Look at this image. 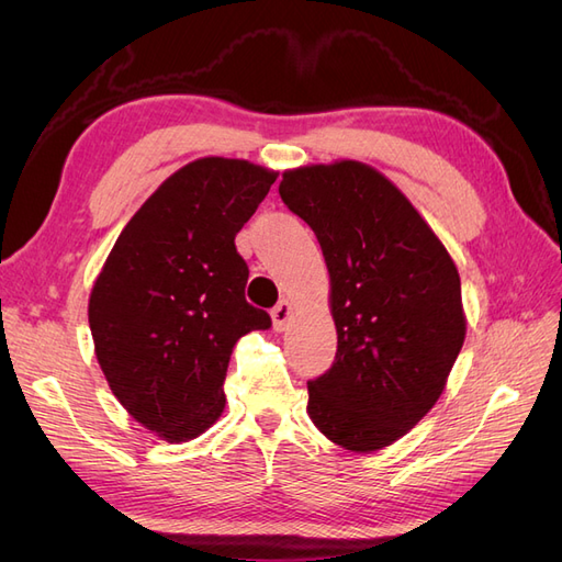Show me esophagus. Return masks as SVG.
<instances>
[{
    "label": "esophagus",
    "mask_w": 562,
    "mask_h": 562,
    "mask_svg": "<svg viewBox=\"0 0 562 562\" xmlns=\"http://www.w3.org/2000/svg\"><path fill=\"white\" fill-rule=\"evenodd\" d=\"M295 312V304L291 300H281L274 310H271V323H274V330H285L288 321H291Z\"/></svg>",
    "instance_id": "esophagus-1"
}]
</instances>
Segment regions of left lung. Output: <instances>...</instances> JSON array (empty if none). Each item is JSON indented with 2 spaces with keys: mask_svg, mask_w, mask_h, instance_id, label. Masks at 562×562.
<instances>
[{
  "mask_svg": "<svg viewBox=\"0 0 562 562\" xmlns=\"http://www.w3.org/2000/svg\"><path fill=\"white\" fill-rule=\"evenodd\" d=\"M279 194L314 229L330 274L337 353L326 375L307 382V413L345 450H382L436 405L464 345L454 260L368 164L291 168Z\"/></svg>",
  "mask_w": 562,
  "mask_h": 562,
  "instance_id": "obj_1",
  "label": "left lung"
}]
</instances>
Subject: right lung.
Here are the masks:
<instances>
[{
  "label": "right lung",
  "instance_id": "add662e5",
  "mask_svg": "<svg viewBox=\"0 0 562 562\" xmlns=\"http://www.w3.org/2000/svg\"><path fill=\"white\" fill-rule=\"evenodd\" d=\"M277 176L225 157L182 166L128 220L91 288L100 370L126 413L168 443L213 427L234 345L271 326L246 302L234 236Z\"/></svg>",
  "mask_w": 562,
  "mask_h": 562
}]
</instances>
